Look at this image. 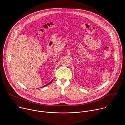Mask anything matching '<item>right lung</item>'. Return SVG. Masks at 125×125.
I'll use <instances>...</instances> for the list:
<instances>
[{
    "instance_id": "right-lung-1",
    "label": "right lung",
    "mask_w": 125,
    "mask_h": 125,
    "mask_svg": "<svg viewBox=\"0 0 125 125\" xmlns=\"http://www.w3.org/2000/svg\"><path fill=\"white\" fill-rule=\"evenodd\" d=\"M52 81H51V82H50V83H47V84H46V85H44V86H42V87H44V86H47V85H48V84H50V83H52ZM42 87H41V88H42Z\"/></svg>"
}]
</instances>
